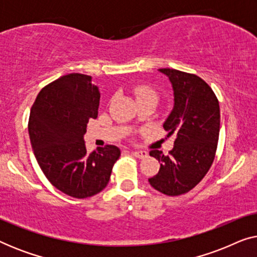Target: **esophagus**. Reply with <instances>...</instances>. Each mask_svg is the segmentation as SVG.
Wrapping results in <instances>:
<instances>
[{"label": "esophagus", "instance_id": "esophagus-1", "mask_svg": "<svg viewBox=\"0 0 257 257\" xmlns=\"http://www.w3.org/2000/svg\"><path fill=\"white\" fill-rule=\"evenodd\" d=\"M132 154L136 158H139V159H145L149 156L146 151H132Z\"/></svg>", "mask_w": 257, "mask_h": 257}]
</instances>
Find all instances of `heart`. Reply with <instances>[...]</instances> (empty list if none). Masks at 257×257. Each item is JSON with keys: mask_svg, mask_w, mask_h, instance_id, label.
I'll return each mask as SVG.
<instances>
[{"mask_svg": "<svg viewBox=\"0 0 257 257\" xmlns=\"http://www.w3.org/2000/svg\"><path fill=\"white\" fill-rule=\"evenodd\" d=\"M135 93H136L137 100L144 99V98H151V99H154V100L158 99V96H157L156 91L152 90L149 86H144L143 85V86L136 87Z\"/></svg>", "mask_w": 257, "mask_h": 257, "instance_id": "obj_1", "label": "heart"}]
</instances>
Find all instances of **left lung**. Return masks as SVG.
<instances>
[{
  "label": "left lung",
  "instance_id": "obj_1",
  "mask_svg": "<svg viewBox=\"0 0 257 257\" xmlns=\"http://www.w3.org/2000/svg\"><path fill=\"white\" fill-rule=\"evenodd\" d=\"M159 71L168 77L174 96L164 128L177 138L168 156L158 150L150 152L160 170L149 182L163 194L177 196L194 188L212 166L219 142L220 106L212 87L200 77L175 69Z\"/></svg>",
  "mask_w": 257,
  "mask_h": 257
}]
</instances>
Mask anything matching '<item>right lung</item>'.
<instances>
[{
	"label": "right lung",
	"mask_w": 257,
	"mask_h": 257,
	"mask_svg": "<svg viewBox=\"0 0 257 257\" xmlns=\"http://www.w3.org/2000/svg\"><path fill=\"white\" fill-rule=\"evenodd\" d=\"M91 76L69 73L48 84L30 110L31 147L41 170L64 194L85 199L103 191L120 157L117 146L87 153L84 135L98 115L100 93Z\"/></svg>",
	"instance_id": "add662e5"
}]
</instances>
